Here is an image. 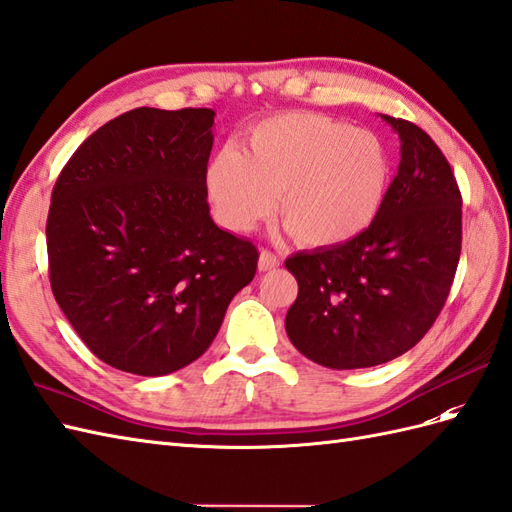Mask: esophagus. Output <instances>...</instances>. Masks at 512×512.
I'll return each instance as SVG.
<instances>
[{"label": "esophagus", "mask_w": 512, "mask_h": 512, "mask_svg": "<svg viewBox=\"0 0 512 512\" xmlns=\"http://www.w3.org/2000/svg\"><path fill=\"white\" fill-rule=\"evenodd\" d=\"M279 266V257L270 253V251H261L259 253V270L261 272H268V270H274Z\"/></svg>", "instance_id": "esophagus-1"}]
</instances>
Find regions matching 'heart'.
Returning a JSON list of instances; mask_svg holds the SVG:
<instances>
[{
	"instance_id": "b5f03b06",
	"label": "heart",
	"mask_w": 512,
	"mask_h": 512,
	"mask_svg": "<svg viewBox=\"0 0 512 512\" xmlns=\"http://www.w3.org/2000/svg\"><path fill=\"white\" fill-rule=\"evenodd\" d=\"M389 186V155L374 131L311 112L257 123L246 151L227 144L205 168L216 214L233 231L279 216L305 246H337L370 227Z\"/></svg>"
}]
</instances>
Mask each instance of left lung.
<instances>
[{"label":"left lung","instance_id":"1","mask_svg":"<svg viewBox=\"0 0 512 512\" xmlns=\"http://www.w3.org/2000/svg\"><path fill=\"white\" fill-rule=\"evenodd\" d=\"M400 164L370 227L344 244L285 261L298 296L285 331L300 355L359 370L404 355L441 313L461 257V192L424 129L381 114Z\"/></svg>","mask_w":512,"mask_h":512}]
</instances>
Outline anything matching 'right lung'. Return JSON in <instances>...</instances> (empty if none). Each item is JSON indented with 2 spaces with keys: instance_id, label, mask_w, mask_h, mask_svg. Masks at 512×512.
<instances>
[{
  "instance_id": "right-lung-1",
  "label": "right lung",
  "mask_w": 512,
  "mask_h": 512,
  "mask_svg": "<svg viewBox=\"0 0 512 512\" xmlns=\"http://www.w3.org/2000/svg\"><path fill=\"white\" fill-rule=\"evenodd\" d=\"M209 108H136L99 127L51 192L49 281L95 357L138 376L186 368L253 281V242L209 216Z\"/></svg>"
}]
</instances>
